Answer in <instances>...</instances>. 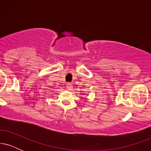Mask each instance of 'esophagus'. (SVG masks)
<instances>
[{
	"label": "esophagus",
	"instance_id": "1",
	"mask_svg": "<svg viewBox=\"0 0 151 151\" xmlns=\"http://www.w3.org/2000/svg\"><path fill=\"white\" fill-rule=\"evenodd\" d=\"M67 89L68 90H72V87H73V86H72V84H71V83H67Z\"/></svg>",
	"mask_w": 151,
	"mask_h": 151
}]
</instances>
